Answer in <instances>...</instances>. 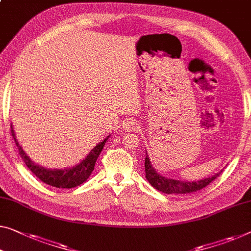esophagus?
Segmentation results:
<instances>
[{
  "instance_id": "1",
  "label": "esophagus",
  "mask_w": 251,
  "mask_h": 251,
  "mask_svg": "<svg viewBox=\"0 0 251 251\" xmlns=\"http://www.w3.org/2000/svg\"><path fill=\"white\" fill-rule=\"evenodd\" d=\"M138 128H140V126H138L137 122L132 121V119L123 123V130H125V132H136Z\"/></svg>"
}]
</instances>
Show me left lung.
Masks as SVG:
<instances>
[{
    "instance_id": "obj_1",
    "label": "left lung",
    "mask_w": 251,
    "mask_h": 251,
    "mask_svg": "<svg viewBox=\"0 0 251 251\" xmlns=\"http://www.w3.org/2000/svg\"><path fill=\"white\" fill-rule=\"evenodd\" d=\"M145 178L148 179V181L151 184L155 189L160 190L164 194H188L194 193L196 190H201L204 187H206L208 184L219 177L222 174L221 170L220 173L215 174L212 177L201 179L198 181H181V180H176V179H170L156 173V170L152 167V163L150 161V158L148 156V153H145Z\"/></svg>"
}]
</instances>
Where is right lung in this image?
<instances>
[{
  "mask_svg": "<svg viewBox=\"0 0 251 251\" xmlns=\"http://www.w3.org/2000/svg\"><path fill=\"white\" fill-rule=\"evenodd\" d=\"M11 133H12L14 142H16L18 147L19 154L21 155L25 166L29 168L30 171H31L37 178H39L40 180L45 182V184L56 187V188H74V187L83 184V182L89 178V176L92 174L93 169H95L97 159H98L100 152L102 151L104 143L107 142L108 137L110 136H107L102 142L97 144L96 147L90 151L87 158L82 160V161L76 164V166H74L72 168H65V169H47V168L38 166V164L32 162L31 159L25 154L24 150H22V148L18 143L12 125H11Z\"/></svg>",
  "mask_w": 251,
  "mask_h": 251,
  "instance_id": "right-lung-1",
  "label": "right lung"
}]
</instances>
